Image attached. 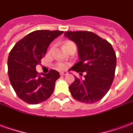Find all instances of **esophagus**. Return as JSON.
Here are the masks:
<instances>
[{"label": "esophagus", "mask_w": 133, "mask_h": 133, "mask_svg": "<svg viewBox=\"0 0 133 133\" xmlns=\"http://www.w3.org/2000/svg\"><path fill=\"white\" fill-rule=\"evenodd\" d=\"M68 74V72L66 71H63V72H61V75H65Z\"/></svg>", "instance_id": "34e87169"}]
</instances>
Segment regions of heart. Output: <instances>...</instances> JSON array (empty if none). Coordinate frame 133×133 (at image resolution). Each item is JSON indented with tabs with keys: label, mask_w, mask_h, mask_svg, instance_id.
I'll return each mask as SVG.
<instances>
[{
	"label": "heart",
	"mask_w": 133,
	"mask_h": 133,
	"mask_svg": "<svg viewBox=\"0 0 133 133\" xmlns=\"http://www.w3.org/2000/svg\"><path fill=\"white\" fill-rule=\"evenodd\" d=\"M72 45H75L72 42L69 41H66L64 42L63 48V49H64V48H68V47H69V46H72ZM65 65L63 63H60L59 65H58V68H59L60 69H63V68H65Z\"/></svg>",
	"instance_id": "heart-1"
}]
</instances>
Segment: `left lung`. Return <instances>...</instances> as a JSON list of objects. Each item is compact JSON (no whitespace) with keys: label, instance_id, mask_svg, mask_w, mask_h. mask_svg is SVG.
Segmentation results:
<instances>
[{"label":"left lung","instance_id":"left-lung-1","mask_svg":"<svg viewBox=\"0 0 133 133\" xmlns=\"http://www.w3.org/2000/svg\"><path fill=\"white\" fill-rule=\"evenodd\" d=\"M64 35L76 43L79 62L70 70L82 75L69 86L75 100L85 103L100 100L110 88L114 79L116 55L111 44L90 31H67Z\"/></svg>","mask_w":133,"mask_h":133}]
</instances>
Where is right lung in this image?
<instances>
[{"mask_svg": "<svg viewBox=\"0 0 133 133\" xmlns=\"http://www.w3.org/2000/svg\"><path fill=\"white\" fill-rule=\"evenodd\" d=\"M63 31L35 30L19 41L10 50L8 72L15 92L25 103L38 104L51 96L60 74L55 70L39 75L35 70L50 43Z\"/></svg>", "mask_w": 133, "mask_h": 133, "instance_id": "1", "label": "right lung"}]
</instances>
